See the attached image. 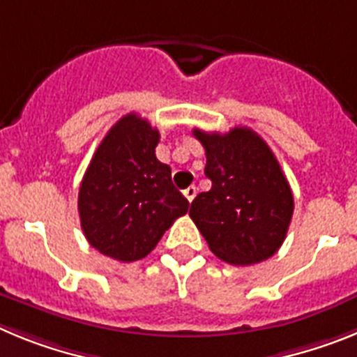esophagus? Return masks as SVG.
I'll return each mask as SVG.
<instances>
[{"label": "esophagus", "mask_w": 357, "mask_h": 357, "mask_svg": "<svg viewBox=\"0 0 357 357\" xmlns=\"http://www.w3.org/2000/svg\"><path fill=\"white\" fill-rule=\"evenodd\" d=\"M184 197L188 198L189 202H193V198L197 197V188L195 185H189V188L184 189Z\"/></svg>", "instance_id": "obj_1"}]
</instances>
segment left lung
I'll return each instance as SVG.
<instances>
[{
  "mask_svg": "<svg viewBox=\"0 0 357 357\" xmlns=\"http://www.w3.org/2000/svg\"><path fill=\"white\" fill-rule=\"evenodd\" d=\"M193 135L206 148L213 188L195 198L189 216L225 263L266 261L284 241L293 216V193L279 160L247 127L227 134L195 128Z\"/></svg>",
  "mask_w": 357,
  "mask_h": 357,
  "instance_id": "obj_1",
  "label": "left lung"
}]
</instances>
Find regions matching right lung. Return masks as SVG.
<instances>
[{
	"label": "right lung",
	"mask_w": 357,
	"mask_h": 357,
	"mask_svg": "<svg viewBox=\"0 0 357 357\" xmlns=\"http://www.w3.org/2000/svg\"><path fill=\"white\" fill-rule=\"evenodd\" d=\"M157 128L135 112L123 116L94 151L78 191L82 230L91 247L121 263L155 248L189 202L155 157Z\"/></svg>",
	"instance_id": "right-lung-1"
}]
</instances>
